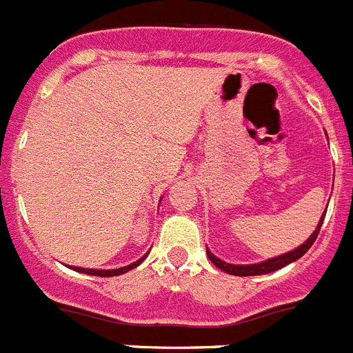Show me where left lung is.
<instances>
[{
	"label": "left lung",
	"instance_id": "left-lung-1",
	"mask_svg": "<svg viewBox=\"0 0 353 353\" xmlns=\"http://www.w3.org/2000/svg\"><path fill=\"white\" fill-rule=\"evenodd\" d=\"M322 221H324V216L320 219L319 225H316V229L313 231V234L310 236L308 240H306L301 247L294 248L292 252H287V254H283V255H278V257H274V259H268V261H264V263L248 264V266H234V264H228V263H224V261H221L219 257H215V255H213L208 248H206V255H208V259L212 261L213 264H215L216 268H221L222 271H225V273H229V274H234V276H255V274L271 273V271H276V270H280V268L287 266V264L294 263V261H297L299 257H303V255L310 250V247L315 243L316 236H319L320 228H322Z\"/></svg>",
	"mask_w": 353,
	"mask_h": 353
}]
</instances>
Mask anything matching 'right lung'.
I'll return each mask as SVG.
<instances>
[{"mask_svg": "<svg viewBox=\"0 0 353 353\" xmlns=\"http://www.w3.org/2000/svg\"><path fill=\"white\" fill-rule=\"evenodd\" d=\"M145 257H147V255H145ZM145 257H141L140 261L129 264V266L125 268H119V270H85V268H75V271H80V273H85V274H94V276H117V274L128 273V271L132 270V268L140 266V264L143 263Z\"/></svg>", "mask_w": 353, "mask_h": 353, "instance_id": "1", "label": "right lung"}]
</instances>
